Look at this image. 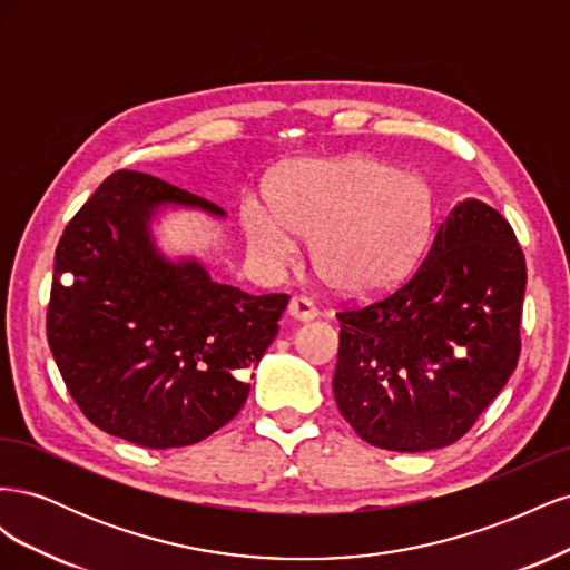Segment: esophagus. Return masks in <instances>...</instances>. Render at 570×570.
Segmentation results:
<instances>
[{
  "mask_svg": "<svg viewBox=\"0 0 570 570\" xmlns=\"http://www.w3.org/2000/svg\"><path fill=\"white\" fill-rule=\"evenodd\" d=\"M287 312L292 318H297V321H314L318 316V308L314 306V302L308 297H302V295L289 299Z\"/></svg>",
  "mask_w": 570,
  "mask_h": 570,
  "instance_id": "1",
  "label": "esophagus"
}]
</instances>
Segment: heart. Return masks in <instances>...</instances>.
I'll use <instances>...</instances> for the list:
<instances>
[{
    "label": "heart",
    "mask_w": 570,
    "mask_h": 570,
    "mask_svg": "<svg viewBox=\"0 0 570 570\" xmlns=\"http://www.w3.org/2000/svg\"><path fill=\"white\" fill-rule=\"evenodd\" d=\"M273 204L243 206L252 247L285 264L297 254V235L314 237L318 278L350 297L400 285L433 230L428 183L364 154L287 166L273 185Z\"/></svg>",
    "instance_id": "1"
}]
</instances>
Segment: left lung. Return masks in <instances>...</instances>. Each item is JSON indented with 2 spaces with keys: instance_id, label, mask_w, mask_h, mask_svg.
<instances>
[{
  "instance_id": "obj_1",
  "label": "left lung",
  "mask_w": 570,
  "mask_h": 570,
  "mask_svg": "<svg viewBox=\"0 0 570 570\" xmlns=\"http://www.w3.org/2000/svg\"><path fill=\"white\" fill-rule=\"evenodd\" d=\"M525 281L509 220L459 202L402 287L337 314L333 392L344 421L390 452L463 438L519 364Z\"/></svg>"
}]
</instances>
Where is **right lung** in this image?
Instances as JSON below:
<instances>
[{
	"label": "right lung",
	"mask_w": 570,
	"mask_h": 570,
	"mask_svg": "<svg viewBox=\"0 0 570 570\" xmlns=\"http://www.w3.org/2000/svg\"><path fill=\"white\" fill-rule=\"evenodd\" d=\"M161 206L226 216L166 180L116 170L66 226L47 308L49 350L80 411L147 450L202 442L237 416L289 302L216 283L197 258L170 262L149 230Z\"/></svg>",
	"instance_id": "obj_1"
}]
</instances>
